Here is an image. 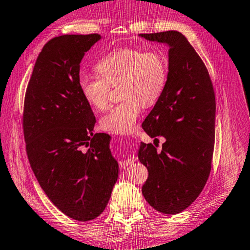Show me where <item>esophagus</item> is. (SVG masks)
Listing matches in <instances>:
<instances>
[{"label":"esophagus","instance_id":"esophagus-1","mask_svg":"<svg viewBox=\"0 0 250 250\" xmlns=\"http://www.w3.org/2000/svg\"><path fill=\"white\" fill-rule=\"evenodd\" d=\"M134 162H135V156L134 155H130L125 160L121 161V162L119 163V166H120L121 168H125V167H126L128 166H130V164H132Z\"/></svg>","mask_w":250,"mask_h":250}]
</instances>
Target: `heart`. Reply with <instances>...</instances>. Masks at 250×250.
Instances as JSON below:
<instances>
[{
  "label": "heart",
  "instance_id": "1",
  "mask_svg": "<svg viewBox=\"0 0 250 250\" xmlns=\"http://www.w3.org/2000/svg\"><path fill=\"white\" fill-rule=\"evenodd\" d=\"M99 75L83 74L79 89L92 108L104 110L110 86L119 84L122 99L100 119V126L112 133H131L141 112L142 104L151 105L162 95L167 83L166 57L155 50L122 47L110 52L97 62Z\"/></svg>",
  "mask_w": 250,
  "mask_h": 250
}]
</instances>
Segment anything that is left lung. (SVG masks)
<instances>
[{
    "instance_id": "8db88e82",
    "label": "left lung",
    "mask_w": 250,
    "mask_h": 250,
    "mask_svg": "<svg viewBox=\"0 0 250 250\" xmlns=\"http://www.w3.org/2000/svg\"><path fill=\"white\" fill-rule=\"evenodd\" d=\"M167 44L168 74L162 95L142 128L154 142L166 138L161 152L141 143L139 160L149 176L142 194L154 209L177 214L200 195L208 179L215 141V94L202 58L177 31L140 34Z\"/></svg>"
}]
</instances>
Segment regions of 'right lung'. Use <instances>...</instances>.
<instances>
[{"mask_svg": "<svg viewBox=\"0 0 250 250\" xmlns=\"http://www.w3.org/2000/svg\"><path fill=\"white\" fill-rule=\"evenodd\" d=\"M99 40V34H88L48 41L24 100V139L34 174L59 210L82 222L104 210L119 172L111 138L94 133L96 118L79 89L80 62Z\"/></svg>", "mask_w": 250, "mask_h": 250, "instance_id": "add662e5", "label": "right lung"}]
</instances>
